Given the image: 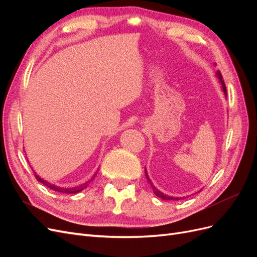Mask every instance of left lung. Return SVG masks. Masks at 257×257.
I'll list each match as a JSON object with an SVG mask.
<instances>
[{
    "label": "left lung",
    "instance_id": "8db88e82",
    "mask_svg": "<svg viewBox=\"0 0 257 257\" xmlns=\"http://www.w3.org/2000/svg\"><path fill=\"white\" fill-rule=\"evenodd\" d=\"M216 77H217V78H219V80H220V82H221V84H222V89H223V92L225 93V95H227V93H226V87H225V83H224V80H223V77H222V74H221V72H220V71H217V72H216ZM146 176H147L148 181H149V183H150V184H151V186H152V189H153L154 194H155V195H157L158 197H160V198H162V199H164V200H179V199H181V198H178V197L167 196V195H165L164 193L160 192V191H159L157 188H155V186L152 184V182H151V180L149 179V177H148V175H147V172H146Z\"/></svg>",
    "mask_w": 257,
    "mask_h": 257
}]
</instances>
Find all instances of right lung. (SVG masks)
<instances>
[{"instance_id":"1","label":"right lung","mask_w":257,"mask_h":257,"mask_svg":"<svg viewBox=\"0 0 257 257\" xmlns=\"http://www.w3.org/2000/svg\"><path fill=\"white\" fill-rule=\"evenodd\" d=\"M34 176H35V178H36V180H37V181H40L41 183H43L44 185L47 186V188H49L50 190H53V191H56V192H60V193L76 194V193H78V192H80V191H82V190H84L85 188H87L88 184L93 180V179L95 178L96 174H95L94 176H93V177L91 178V180H89L88 182H85V183H83V184H81V185H79V186H75V188H67V189H66V188H60V186H57V185L51 184V183H49V182H47V181H45L44 179H42L40 176L36 175L35 173H34Z\"/></svg>"}]
</instances>
